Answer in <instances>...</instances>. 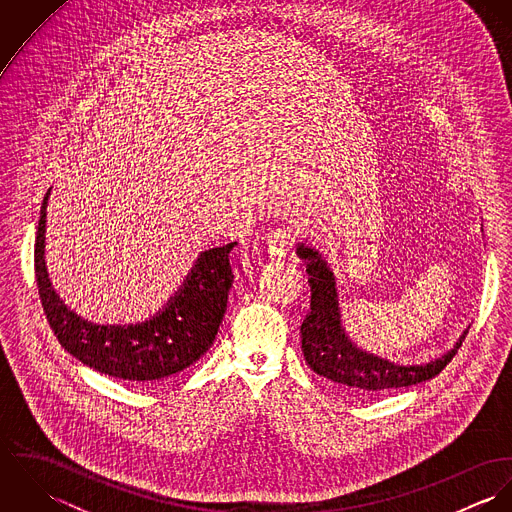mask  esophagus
<instances>
[{
    "label": "esophagus",
    "mask_w": 512,
    "mask_h": 512,
    "mask_svg": "<svg viewBox=\"0 0 512 512\" xmlns=\"http://www.w3.org/2000/svg\"><path fill=\"white\" fill-rule=\"evenodd\" d=\"M293 242H295V230L290 226L276 228L274 234L268 238V246L280 256H286L292 250Z\"/></svg>",
    "instance_id": "1"
}]
</instances>
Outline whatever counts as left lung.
Returning a JSON list of instances; mask_svg holds the SVG:
<instances>
[{"mask_svg":"<svg viewBox=\"0 0 512 512\" xmlns=\"http://www.w3.org/2000/svg\"><path fill=\"white\" fill-rule=\"evenodd\" d=\"M297 256L305 260L307 282L311 288L309 313L301 323V349L305 363L319 376L333 380L353 394L374 396L430 380L457 355L461 341L449 353L428 365H394L359 351L341 327L333 272L327 268L321 254L305 244L297 246Z\"/></svg>","mask_w":512,"mask_h":512,"instance_id":"left-lung-1","label":"left lung"}]
</instances>
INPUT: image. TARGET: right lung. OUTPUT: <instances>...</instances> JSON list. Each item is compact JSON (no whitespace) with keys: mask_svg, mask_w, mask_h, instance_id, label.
<instances>
[{"mask_svg":"<svg viewBox=\"0 0 512 512\" xmlns=\"http://www.w3.org/2000/svg\"><path fill=\"white\" fill-rule=\"evenodd\" d=\"M43 199L35 238V278L45 317L61 347L82 365L128 382H153L197 363L213 345L234 282L230 250H205L167 307L136 325H94L80 319L55 293L45 268Z\"/></svg>","mask_w":512,"mask_h":512,"instance_id":"obj_1","label":"right lung"}]
</instances>
